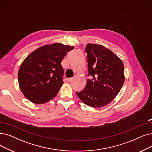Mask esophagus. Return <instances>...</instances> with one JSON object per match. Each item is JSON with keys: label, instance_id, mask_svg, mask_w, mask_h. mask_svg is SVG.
<instances>
[{"label": "esophagus", "instance_id": "obj_1", "mask_svg": "<svg viewBox=\"0 0 152 152\" xmlns=\"http://www.w3.org/2000/svg\"><path fill=\"white\" fill-rule=\"evenodd\" d=\"M72 79H73V77H69V78L66 79V80H67L68 82H70V81H71L72 80Z\"/></svg>", "mask_w": 152, "mask_h": 152}]
</instances>
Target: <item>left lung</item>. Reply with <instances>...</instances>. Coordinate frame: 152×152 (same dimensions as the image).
I'll list each match as a JSON object with an SVG mask.
<instances>
[{"label": "left lung", "instance_id": "8db88e82", "mask_svg": "<svg viewBox=\"0 0 152 152\" xmlns=\"http://www.w3.org/2000/svg\"><path fill=\"white\" fill-rule=\"evenodd\" d=\"M87 53L88 75L83 90L76 92L78 97L92 107H101L109 104L119 92L124 83V66L110 50L102 45L89 43Z\"/></svg>", "mask_w": 152, "mask_h": 152}]
</instances>
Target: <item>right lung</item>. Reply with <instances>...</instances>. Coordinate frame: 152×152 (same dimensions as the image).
Masks as SVG:
<instances>
[{
	"mask_svg": "<svg viewBox=\"0 0 152 152\" xmlns=\"http://www.w3.org/2000/svg\"><path fill=\"white\" fill-rule=\"evenodd\" d=\"M74 47L61 43L45 45L23 61L18 74L22 93L35 104H43L55 97L63 84V59Z\"/></svg>",
	"mask_w": 152,
	"mask_h": 152,
	"instance_id": "right-lung-1",
	"label": "right lung"
}]
</instances>
